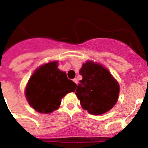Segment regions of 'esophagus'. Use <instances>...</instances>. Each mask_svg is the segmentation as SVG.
Here are the masks:
<instances>
[{
  "label": "esophagus",
  "mask_w": 148,
  "mask_h": 148,
  "mask_svg": "<svg viewBox=\"0 0 148 148\" xmlns=\"http://www.w3.org/2000/svg\"><path fill=\"white\" fill-rule=\"evenodd\" d=\"M73 82H74L76 85H78V80L76 79H73Z\"/></svg>",
  "instance_id": "obj_1"
}]
</instances>
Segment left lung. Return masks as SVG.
<instances>
[{
  "label": "left lung",
  "mask_w": 148,
  "mask_h": 148,
  "mask_svg": "<svg viewBox=\"0 0 148 148\" xmlns=\"http://www.w3.org/2000/svg\"><path fill=\"white\" fill-rule=\"evenodd\" d=\"M75 95L82 108L92 114H104L112 109L118 101L119 85L102 66L92 61L82 65Z\"/></svg>",
  "instance_id": "left-lung-1"
}]
</instances>
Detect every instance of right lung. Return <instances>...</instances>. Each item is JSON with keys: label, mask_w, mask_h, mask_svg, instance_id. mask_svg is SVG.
I'll return each instance as SVG.
<instances>
[{"label": "right lung", "mask_w": 148, "mask_h": 148, "mask_svg": "<svg viewBox=\"0 0 148 148\" xmlns=\"http://www.w3.org/2000/svg\"><path fill=\"white\" fill-rule=\"evenodd\" d=\"M76 86L57 68V62H49L34 72L26 88V97L36 111L47 114L57 109L61 99L75 92Z\"/></svg>", "instance_id": "add662e5"}]
</instances>
